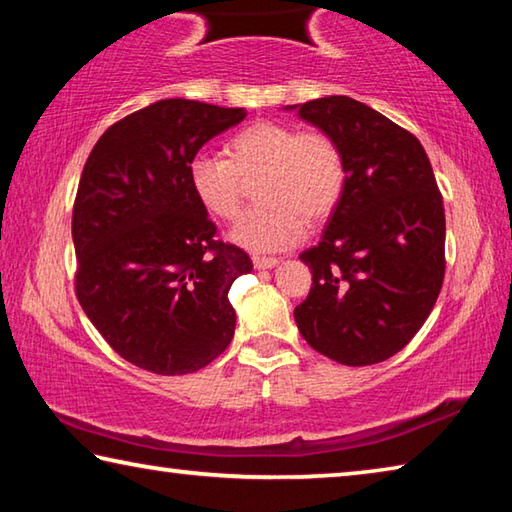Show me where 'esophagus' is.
Returning <instances> with one entry per match:
<instances>
[{
	"instance_id": "obj_1",
	"label": "esophagus",
	"mask_w": 512,
	"mask_h": 512,
	"mask_svg": "<svg viewBox=\"0 0 512 512\" xmlns=\"http://www.w3.org/2000/svg\"><path fill=\"white\" fill-rule=\"evenodd\" d=\"M277 264L275 257H264V255H253V266L255 268H273Z\"/></svg>"
}]
</instances>
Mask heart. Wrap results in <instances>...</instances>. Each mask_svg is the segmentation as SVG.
I'll use <instances>...</instances> for the list:
<instances>
[{
  "label": "heart",
  "mask_w": 512,
  "mask_h": 512,
  "mask_svg": "<svg viewBox=\"0 0 512 512\" xmlns=\"http://www.w3.org/2000/svg\"><path fill=\"white\" fill-rule=\"evenodd\" d=\"M223 160L196 153L187 183L212 219H235L244 183H253V210L239 216L230 237L248 250H282L300 241L309 225L325 223L348 187V164L334 137L259 119L221 146Z\"/></svg>",
  "instance_id": "b5f03b06"
}]
</instances>
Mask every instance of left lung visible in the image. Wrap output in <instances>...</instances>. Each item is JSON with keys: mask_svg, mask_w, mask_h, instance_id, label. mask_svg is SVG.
I'll return each mask as SVG.
<instances>
[{"mask_svg": "<svg viewBox=\"0 0 512 512\" xmlns=\"http://www.w3.org/2000/svg\"><path fill=\"white\" fill-rule=\"evenodd\" d=\"M334 137L348 187L318 246L300 255L309 296L293 311L311 348L343 366L386 361L436 305L445 277V207L418 137L350 97L300 106Z\"/></svg>", "mask_w": 512, "mask_h": 512, "instance_id": "left-lung-1", "label": "left lung"}]
</instances>
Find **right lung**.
Returning <instances> with one entry per match:
<instances>
[{
	"instance_id": "obj_1",
	"label": "right lung",
	"mask_w": 512,
	"mask_h": 512,
	"mask_svg": "<svg viewBox=\"0 0 512 512\" xmlns=\"http://www.w3.org/2000/svg\"><path fill=\"white\" fill-rule=\"evenodd\" d=\"M244 117L162 99L115 121L85 160L72 212L76 298L121 359L155 375L201 370L235 336L228 291L253 262L219 239L187 167Z\"/></svg>"
}]
</instances>
